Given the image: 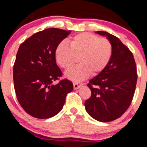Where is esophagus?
Wrapping results in <instances>:
<instances>
[{
	"instance_id": "esophagus-1",
	"label": "esophagus",
	"mask_w": 147,
	"mask_h": 147,
	"mask_svg": "<svg viewBox=\"0 0 147 147\" xmlns=\"http://www.w3.org/2000/svg\"><path fill=\"white\" fill-rule=\"evenodd\" d=\"M82 86H83V83H73V87H74V89H75V90L78 89L80 87H81Z\"/></svg>"
}]
</instances>
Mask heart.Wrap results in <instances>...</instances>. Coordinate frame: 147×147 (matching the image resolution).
Wrapping results in <instances>:
<instances>
[{
	"mask_svg": "<svg viewBox=\"0 0 147 147\" xmlns=\"http://www.w3.org/2000/svg\"><path fill=\"white\" fill-rule=\"evenodd\" d=\"M69 46L60 42L55 49L57 64L69 69L79 57L80 64L67 71L65 76L73 81H80L90 75H96L107 67L112 57V45L105 38L89 32L78 34L69 40Z\"/></svg>",
	"mask_w": 147,
	"mask_h": 147,
	"instance_id": "heart-1",
	"label": "heart"
}]
</instances>
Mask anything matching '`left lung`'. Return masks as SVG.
<instances>
[{
	"label": "left lung",
	"mask_w": 147,
	"mask_h": 147,
	"mask_svg": "<svg viewBox=\"0 0 147 147\" xmlns=\"http://www.w3.org/2000/svg\"><path fill=\"white\" fill-rule=\"evenodd\" d=\"M112 45V57L104 70L88 83L91 96L85 101L89 115L100 122L121 117L131 105L137 81L136 66L132 52L119 38L104 31Z\"/></svg>",
	"instance_id": "1"
}]
</instances>
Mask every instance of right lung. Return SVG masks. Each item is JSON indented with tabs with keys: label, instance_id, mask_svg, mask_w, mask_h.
I'll return each mask as SVG.
<instances>
[{
	"label": "right lung",
	"instance_id": "add662e5",
	"mask_svg": "<svg viewBox=\"0 0 147 147\" xmlns=\"http://www.w3.org/2000/svg\"><path fill=\"white\" fill-rule=\"evenodd\" d=\"M70 30L49 28L30 37L20 45L13 69L16 97L27 113L47 119L59 113L73 85L67 79L53 82L62 75L55 59L57 46Z\"/></svg>",
	"mask_w": 147,
	"mask_h": 147
}]
</instances>
